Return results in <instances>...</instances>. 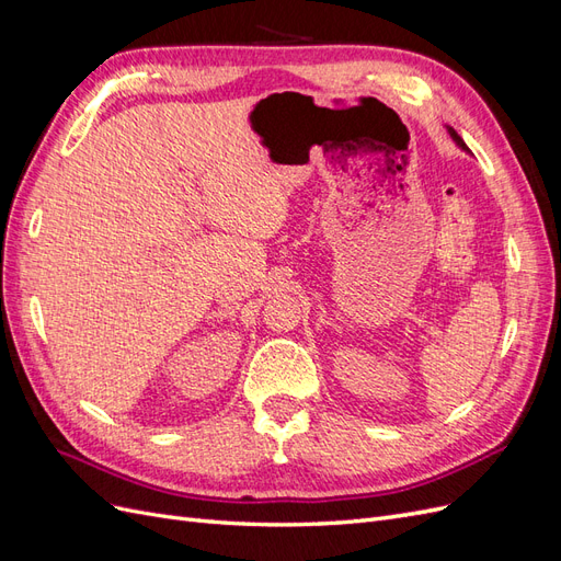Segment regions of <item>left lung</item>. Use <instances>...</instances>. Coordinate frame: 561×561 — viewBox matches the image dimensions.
Wrapping results in <instances>:
<instances>
[{
	"instance_id": "obj_1",
	"label": "left lung",
	"mask_w": 561,
	"mask_h": 561,
	"mask_svg": "<svg viewBox=\"0 0 561 561\" xmlns=\"http://www.w3.org/2000/svg\"><path fill=\"white\" fill-rule=\"evenodd\" d=\"M447 133L451 135V140L456 142V147H458V149H463V151H468V154H470V149H468V147H466V142L461 140V135H458V133H456L451 126H447Z\"/></svg>"
}]
</instances>
